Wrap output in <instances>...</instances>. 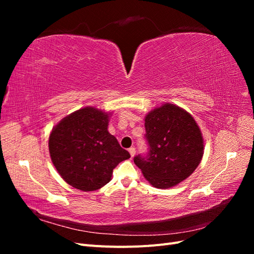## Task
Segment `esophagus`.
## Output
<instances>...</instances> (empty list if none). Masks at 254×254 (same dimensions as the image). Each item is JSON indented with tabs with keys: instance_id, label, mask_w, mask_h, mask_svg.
Returning a JSON list of instances; mask_svg holds the SVG:
<instances>
[{
	"instance_id": "34e87169",
	"label": "esophagus",
	"mask_w": 254,
	"mask_h": 254,
	"mask_svg": "<svg viewBox=\"0 0 254 254\" xmlns=\"http://www.w3.org/2000/svg\"><path fill=\"white\" fill-rule=\"evenodd\" d=\"M129 153H130V156H131V158H133L134 157V155H135V148L134 147H131V148H129Z\"/></svg>"
}]
</instances>
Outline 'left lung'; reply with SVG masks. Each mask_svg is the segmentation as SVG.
<instances>
[{"label":"left lung","instance_id":"8db88e82","mask_svg":"<svg viewBox=\"0 0 254 254\" xmlns=\"http://www.w3.org/2000/svg\"><path fill=\"white\" fill-rule=\"evenodd\" d=\"M147 156L133 158L152 187L170 189L190 177L203 156V137L196 121L173 104L151 110L145 117Z\"/></svg>","mask_w":254,"mask_h":254}]
</instances>
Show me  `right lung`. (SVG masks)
<instances>
[{"mask_svg": "<svg viewBox=\"0 0 254 254\" xmlns=\"http://www.w3.org/2000/svg\"><path fill=\"white\" fill-rule=\"evenodd\" d=\"M109 113L86 107L64 118L49 139L52 162L67 184L83 191L103 188L130 158L108 131Z\"/></svg>", "mask_w": 254, "mask_h": 254, "instance_id": "1", "label": "right lung"}]
</instances>
